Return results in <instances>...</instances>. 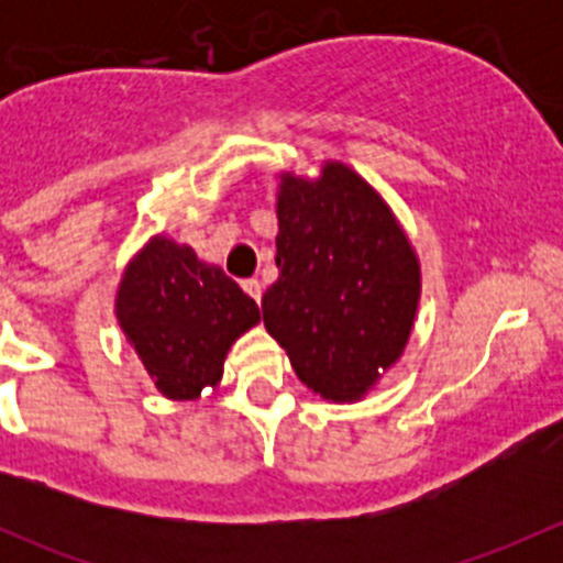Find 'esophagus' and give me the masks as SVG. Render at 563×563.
Masks as SVG:
<instances>
[{"label": "esophagus", "mask_w": 563, "mask_h": 563, "mask_svg": "<svg viewBox=\"0 0 563 563\" xmlns=\"http://www.w3.org/2000/svg\"><path fill=\"white\" fill-rule=\"evenodd\" d=\"M242 288H245V291L255 299V302H261V294H264V286H261V280H255V277H247V280H242Z\"/></svg>", "instance_id": "1"}]
</instances>
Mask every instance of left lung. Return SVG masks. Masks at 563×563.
Here are the masks:
<instances>
[{
  "mask_svg": "<svg viewBox=\"0 0 563 563\" xmlns=\"http://www.w3.org/2000/svg\"><path fill=\"white\" fill-rule=\"evenodd\" d=\"M275 245L266 332L305 387L332 402L362 400L411 338L417 250L376 187L340 161L316 179L280 174Z\"/></svg>",
  "mask_w": 563,
  "mask_h": 563,
  "instance_id": "left-lung-1",
  "label": "left lung"
}]
</instances>
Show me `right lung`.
<instances>
[{"label":"right lung","instance_id":"obj_1","mask_svg":"<svg viewBox=\"0 0 563 563\" xmlns=\"http://www.w3.org/2000/svg\"><path fill=\"white\" fill-rule=\"evenodd\" d=\"M117 321L157 391L196 400L218 387L225 354L261 316L220 266L157 234L124 266Z\"/></svg>","mask_w":563,"mask_h":563}]
</instances>
